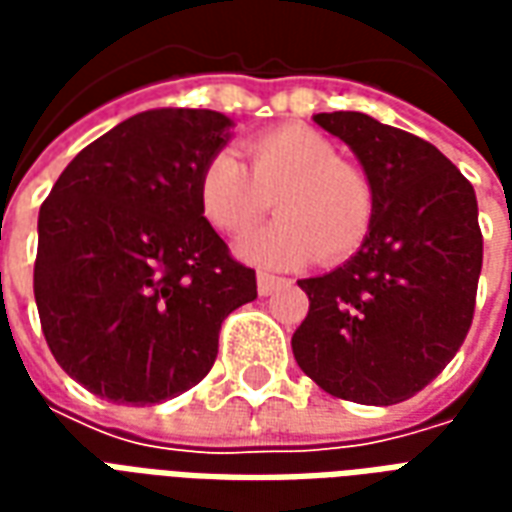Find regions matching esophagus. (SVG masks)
<instances>
[{
  "instance_id": "1",
  "label": "esophagus",
  "mask_w": 512,
  "mask_h": 512,
  "mask_svg": "<svg viewBox=\"0 0 512 512\" xmlns=\"http://www.w3.org/2000/svg\"><path fill=\"white\" fill-rule=\"evenodd\" d=\"M279 285H282V279L279 277H271V274H257V293H260V296H271Z\"/></svg>"
}]
</instances>
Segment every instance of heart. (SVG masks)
<instances>
[{"label":"heart","instance_id":"b5f03b06","mask_svg":"<svg viewBox=\"0 0 512 512\" xmlns=\"http://www.w3.org/2000/svg\"><path fill=\"white\" fill-rule=\"evenodd\" d=\"M249 169L233 153L205 161L197 200L208 222L241 235L271 208L277 222L238 244L244 260L263 268H293L318 255L343 263L365 244L376 216V191L362 169L337 158V147L307 126H279L244 145Z\"/></svg>","mask_w":512,"mask_h":512}]
</instances>
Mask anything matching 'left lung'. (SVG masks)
<instances>
[{
  "instance_id": "8db88e82",
  "label": "left lung",
  "mask_w": 512,
  "mask_h": 512,
  "mask_svg": "<svg viewBox=\"0 0 512 512\" xmlns=\"http://www.w3.org/2000/svg\"><path fill=\"white\" fill-rule=\"evenodd\" d=\"M315 123L354 150L376 216L351 260L301 279L310 312L290 345L323 392L392 406L439 376L472 326L483 268L477 197L419 136L362 112H321Z\"/></svg>"
}]
</instances>
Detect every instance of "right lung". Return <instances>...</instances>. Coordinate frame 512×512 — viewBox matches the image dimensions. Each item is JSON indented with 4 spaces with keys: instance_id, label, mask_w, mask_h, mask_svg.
<instances>
[{
    "instance_id": "1",
    "label": "right lung",
    "mask_w": 512,
    "mask_h": 512,
    "mask_svg": "<svg viewBox=\"0 0 512 512\" xmlns=\"http://www.w3.org/2000/svg\"><path fill=\"white\" fill-rule=\"evenodd\" d=\"M230 128L211 109L139 112L84 147L40 205V326L93 395L178 397L208 376L224 318L257 299L255 271L230 257L197 200Z\"/></svg>"
}]
</instances>
